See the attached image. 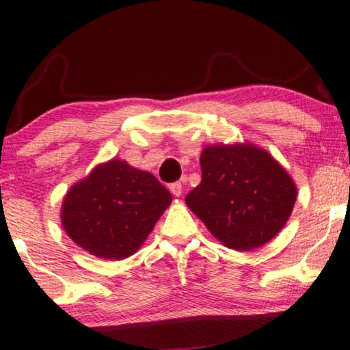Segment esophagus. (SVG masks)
<instances>
[{
    "label": "esophagus",
    "mask_w": 350,
    "mask_h": 350,
    "mask_svg": "<svg viewBox=\"0 0 350 350\" xmlns=\"http://www.w3.org/2000/svg\"><path fill=\"white\" fill-rule=\"evenodd\" d=\"M170 190H171V193L174 195V197H180V195H183V184H180V183L171 184Z\"/></svg>",
    "instance_id": "esophagus-1"
}]
</instances>
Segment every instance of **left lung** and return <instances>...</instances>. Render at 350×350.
<instances>
[{"mask_svg": "<svg viewBox=\"0 0 350 350\" xmlns=\"http://www.w3.org/2000/svg\"><path fill=\"white\" fill-rule=\"evenodd\" d=\"M202 183L185 203L219 241L237 251L259 248L283 229L296 202L290 174L250 144L202 152Z\"/></svg>", "mask_w": 350, "mask_h": 350, "instance_id": "left-lung-1", "label": "left lung"}]
</instances>
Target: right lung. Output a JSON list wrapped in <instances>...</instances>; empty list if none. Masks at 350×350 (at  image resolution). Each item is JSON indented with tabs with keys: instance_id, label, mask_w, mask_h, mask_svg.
Masks as SVG:
<instances>
[{
	"instance_id": "obj_1",
	"label": "right lung",
	"mask_w": 350,
	"mask_h": 350,
	"mask_svg": "<svg viewBox=\"0 0 350 350\" xmlns=\"http://www.w3.org/2000/svg\"><path fill=\"white\" fill-rule=\"evenodd\" d=\"M171 200L150 172L111 160L68 190L60 217L78 246L97 258L120 260L136 253Z\"/></svg>"
}]
</instances>
